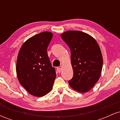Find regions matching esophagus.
<instances>
[{
    "mask_svg": "<svg viewBox=\"0 0 120 120\" xmlns=\"http://www.w3.org/2000/svg\"><path fill=\"white\" fill-rule=\"evenodd\" d=\"M57 72H59V73L61 72V68H60V67H58V68H57Z\"/></svg>",
    "mask_w": 120,
    "mask_h": 120,
    "instance_id": "esophagus-1",
    "label": "esophagus"
}]
</instances>
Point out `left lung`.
<instances>
[{"label":"left lung","mask_w":120,"mask_h":120,"mask_svg":"<svg viewBox=\"0 0 120 120\" xmlns=\"http://www.w3.org/2000/svg\"><path fill=\"white\" fill-rule=\"evenodd\" d=\"M61 37L71 52L73 77L69 84L78 92L88 91L101 74L103 57L99 46L94 38L80 31H66Z\"/></svg>","instance_id":"left-lung-1"}]
</instances>
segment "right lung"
<instances>
[{"instance_id":"1","label":"right lung","mask_w":120,"mask_h":120,"mask_svg":"<svg viewBox=\"0 0 120 120\" xmlns=\"http://www.w3.org/2000/svg\"><path fill=\"white\" fill-rule=\"evenodd\" d=\"M53 34L41 33L27 39L18 55L16 72L19 82L32 95L43 96L52 89L56 77L47 49Z\"/></svg>"}]
</instances>
